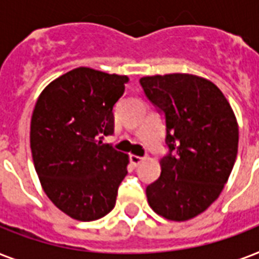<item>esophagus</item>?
<instances>
[{
  "label": "esophagus",
  "mask_w": 259,
  "mask_h": 259,
  "mask_svg": "<svg viewBox=\"0 0 259 259\" xmlns=\"http://www.w3.org/2000/svg\"><path fill=\"white\" fill-rule=\"evenodd\" d=\"M142 161H144V157H140V156H136V154H130V162L134 166H138Z\"/></svg>",
  "instance_id": "34e87169"
}]
</instances>
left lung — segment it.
Wrapping results in <instances>:
<instances>
[{"label": "left lung", "mask_w": 259, "mask_h": 259, "mask_svg": "<svg viewBox=\"0 0 259 259\" xmlns=\"http://www.w3.org/2000/svg\"><path fill=\"white\" fill-rule=\"evenodd\" d=\"M146 98L165 118L168 154L161 175L146 187L154 212L183 222L208 208L229 180L238 153V123L221 90L207 79L169 74L140 79Z\"/></svg>", "instance_id": "8db88e82"}]
</instances>
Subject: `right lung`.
Returning <instances> with one entry per match:
<instances>
[{"mask_svg": "<svg viewBox=\"0 0 259 259\" xmlns=\"http://www.w3.org/2000/svg\"><path fill=\"white\" fill-rule=\"evenodd\" d=\"M127 76L79 67L50 83L30 121V149L44 192L76 221L111 211L127 154L103 142L114 133V106Z\"/></svg>", "mask_w": 259, "mask_h": 259, "instance_id": "right-lung-1", "label": "right lung"}]
</instances>
